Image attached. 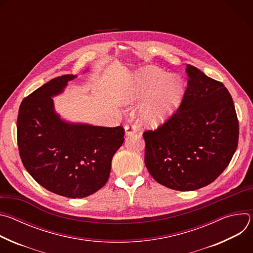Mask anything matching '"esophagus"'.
<instances>
[{"label": "esophagus", "instance_id": "1", "mask_svg": "<svg viewBox=\"0 0 253 253\" xmlns=\"http://www.w3.org/2000/svg\"><path fill=\"white\" fill-rule=\"evenodd\" d=\"M137 130V126L136 124L130 122L129 124H127L125 126V132H126V135H131V134H134Z\"/></svg>", "mask_w": 253, "mask_h": 253}]
</instances>
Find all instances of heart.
<instances>
[{
  "label": "heart",
  "mask_w": 253,
  "mask_h": 253,
  "mask_svg": "<svg viewBox=\"0 0 253 253\" xmlns=\"http://www.w3.org/2000/svg\"><path fill=\"white\" fill-rule=\"evenodd\" d=\"M168 78L165 72L155 67H147L140 73L128 78L126 98L128 101L147 99L140 113V122L155 128L165 122L181 99L183 86L177 78Z\"/></svg>",
  "instance_id": "heart-1"
}]
</instances>
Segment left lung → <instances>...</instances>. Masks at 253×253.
<instances>
[{"mask_svg": "<svg viewBox=\"0 0 253 253\" xmlns=\"http://www.w3.org/2000/svg\"><path fill=\"white\" fill-rule=\"evenodd\" d=\"M187 88L178 109L155 130L143 133L145 165L168 188L204 187L228 166L238 145L239 124L225 86L186 65Z\"/></svg>", "mask_w": 253, "mask_h": 253, "instance_id": "8db88e82", "label": "left lung"}]
</instances>
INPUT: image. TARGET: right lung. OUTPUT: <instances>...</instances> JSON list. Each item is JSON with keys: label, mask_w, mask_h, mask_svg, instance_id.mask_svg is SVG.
<instances>
[{"label": "right lung", "mask_w": 253, "mask_h": 253, "mask_svg": "<svg viewBox=\"0 0 253 253\" xmlns=\"http://www.w3.org/2000/svg\"><path fill=\"white\" fill-rule=\"evenodd\" d=\"M76 75L57 77L22 101L17 141L26 170L47 190L83 198L102 188L109 178L114 154L124 142V128L70 124L54 111L51 97Z\"/></svg>", "instance_id": "1"}]
</instances>
